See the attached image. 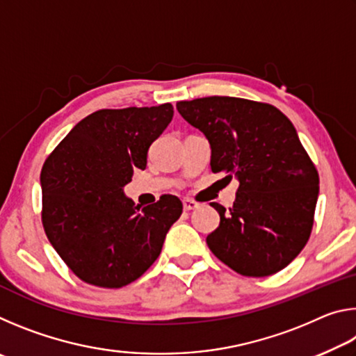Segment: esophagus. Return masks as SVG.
<instances>
[{"label": "esophagus", "instance_id": "1", "mask_svg": "<svg viewBox=\"0 0 356 356\" xmlns=\"http://www.w3.org/2000/svg\"><path fill=\"white\" fill-rule=\"evenodd\" d=\"M200 207V204H197L196 201L193 200H184V209L186 210V212H190V210H195Z\"/></svg>", "mask_w": 356, "mask_h": 356}]
</instances>
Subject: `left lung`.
<instances>
[{"instance_id": "obj_1", "label": "left lung", "mask_w": 356, "mask_h": 356, "mask_svg": "<svg viewBox=\"0 0 356 356\" xmlns=\"http://www.w3.org/2000/svg\"><path fill=\"white\" fill-rule=\"evenodd\" d=\"M176 106L209 140L212 172L238 180L231 209L212 202L220 226L207 236L210 251L252 278L286 268L308 243L318 196V172L291 120L273 105L238 97Z\"/></svg>"}]
</instances>
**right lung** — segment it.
Wrapping results in <instances>:
<instances>
[{
  "mask_svg": "<svg viewBox=\"0 0 356 356\" xmlns=\"http://www.w3.org/2000/svg\"><path fill=\"white\" fill-rule=\"evenodd\" d=\"M171 104L99 110L80 120L47 156L40 172L42 225L65 265L88 284L119 289L160 256L182 215L172 195L140 210L125 197L134 170L171 122Z\"/></svg>",
  "mask_w": 356,
  "mask_h": 356,
  "instance_id": "1",
  "label": "right lung"
}]
</instances>
